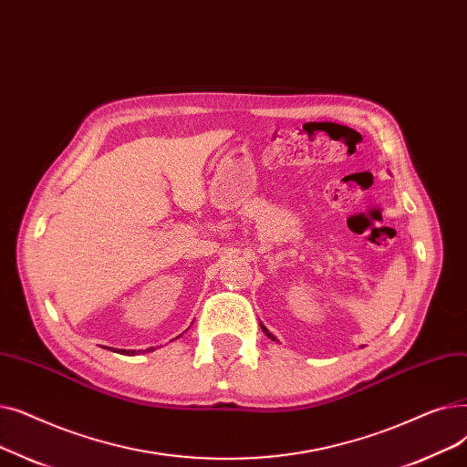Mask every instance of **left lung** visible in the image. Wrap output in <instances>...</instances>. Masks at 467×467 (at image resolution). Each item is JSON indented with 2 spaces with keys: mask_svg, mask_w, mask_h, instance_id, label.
<instances>
[{
  "mask_svg": "<svg viewBox=\"0 0 467 467\" xmlns=\"http://www.w3.org/2000/svg\"><path fill=\"white\" fill-rule=\"evenodd\" d=\"M260 328H262V330H264V335H265V337H268V338H272V340H275V342H277V338H275V337H274V335H272V332H270V330H268V328H265V327H264V325H262V323H260Z\"/></svg>",
  "mask_w": 467,
  "mask_h": 467,
  "instance_id": "8db88e82",
  "label": "left lung"
}]
</instances>
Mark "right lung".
Segmentation results:
<instances>
[{
  "mask_svg": "<svg viewBox=\"0 0 467 467\" xmlns=\"http://www.w3.org/2000/svg\"><path fill=\"white\" fill-rule=\"evenodd\" d=\"M176 338H179V337H176ZM155 348H148V349H144V351H153ZM125 351V355H137V353H142V349L140 351H135V349H123Z\"/></svg>",
  "mask_w": 467,
  "mask_h": 467,
  "instance_id": "1",
  "label": "right lung"
}]
</instances>
